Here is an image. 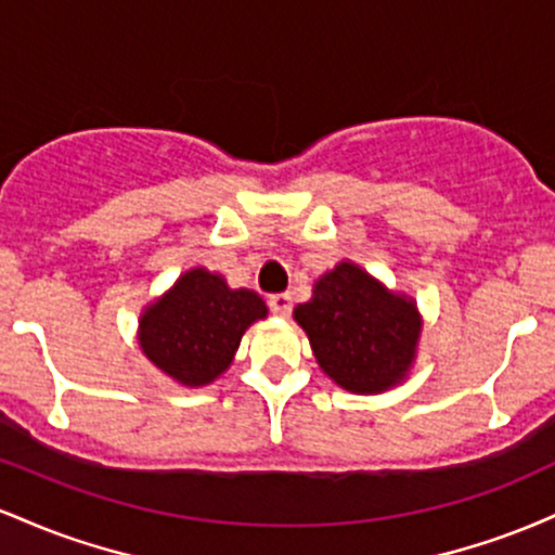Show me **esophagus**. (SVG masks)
Returning <instances> with one entry per match:
<instances>
[{
  "label": "esophagus",
  "mask_w": 555,
  "mask_h": 555,
  "mask_svg": "<svg viewBox=\"0 0 555 555\" xmlns=\"http://www.w3.org/2000/svg\"><path fill=\"white\" fill-rule=\"evenodd\" d=\"M269 308L273 315L279 318H286L292 313V295H286V292H279V295H271L269 297Z\"/></svg>",
  "instance_id": "1"
}]
</instances>
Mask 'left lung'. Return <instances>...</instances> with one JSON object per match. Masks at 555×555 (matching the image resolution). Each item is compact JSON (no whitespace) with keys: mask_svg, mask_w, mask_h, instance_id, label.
<instances>
[{"mask_svg":"<svg viewBox=\"0 0 555 555\" xmlns=\"http://www.w3.org/2000/svg\"><path fill=\"white\" fill-rule=\"evenodd\" d=\"M295 321L308 334L321 371L354 393L401 384L423 331L415 299L388 292L349 260L318 279L313 297L295 308Z\"/></svg>","mask_w":555,"mask_h":555,"instance_id":"1","label":"left lung"}]
</instances>
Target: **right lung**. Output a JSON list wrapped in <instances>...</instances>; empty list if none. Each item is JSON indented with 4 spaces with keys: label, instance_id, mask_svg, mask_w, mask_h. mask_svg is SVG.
Returning <instances> with one entry per match:
<instances>
[{
    "label": "right lung",
    "instance_id": "add662e5",
    "mask_svg": "<svg viewBox=\"0 0 555 555\" xmlns=\"http://www.w3.org/2000/svg\"><path fill=\"white\" fill-rule=\"evenodd\" d=\"M269 315L263 297L229 289L219 273L190 269L140 315L138 341L162 373L182 386H206L232 365L247 326Z\"/></svg>",
    "mask_w": 555,
    "mask_h": 555
}]
</instances>
